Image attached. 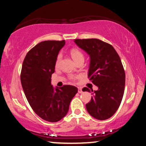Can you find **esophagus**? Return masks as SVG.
<instances>
[{"label": "esophagus", "mask_w": 146, "mask_h": 146, "mask_svg": "<svg viewBox=\"0 0 146 146\" xmlns=\"http://www.w3.org/2000/svg\"><path fill=\"white\" fill-rule=\"evenodd\" d=\"M78 93H83V90L81 87H78Z\"/></svg>", "instance_id": "esophagus-1"}]
</instances>
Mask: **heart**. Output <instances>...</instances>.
<instances>
[{"instance_id":"heart-1","label":"heart","mask_w":146,"mask_h":146,"mask_svg":"<svg viewBox=\"0 0 146 146\" xmlns=\"http://www.w3.org/2000/svg\"><path fill=\"white\" fill-rule=\"evenodd\" d=\"M70 53H71V57L73 58V59L74 60L75 62L77 61L78 59H81V58H84L82 53H81L80 50L77 49V48H72V49L70 50ZM61 54H59L57 56V61H56V65H57L58 64H59V62L60 61V59H61Z\"/></svg>"}]
</instances>
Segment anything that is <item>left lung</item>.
Masks as SVG:
<instances>
[{"label": "left lung", "instance_id": "obj_1", "mask_svg": "<svg viewBox=\"0 0 146 146\" xmlns=\"http://www.w3.org/2000/svg\"><path fill=\"white\" fill-rule=\"evenodd\" d=\"M74 42L89 55L87 75L98 87L86 104L87 111L97 119H109L119 108L125 88V71L119 56L111 44L98 38L75 39ZM82 90L91 92L87 87Z\"/></svg>", "mask_w": 146, "mask_h": 146}]
</instances>
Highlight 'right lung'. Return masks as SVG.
<instances>
[{
	"label": "right lung",
	"instance_id": "1",
	"mask_svg": "<svg viewBox=\"0 0 146 146\" xmlns=\"http://www.w3.org/2000/svg\"><path fill=\"white\" fill-rule=\"evenodd\" d=\"M65 44V40L40 42L27 53L23 63L21 81L25 96L36 115L46 121L63 119L78 91L73 85L51 84L58 54Z\"/></svg>",
	"mask_w": 146,
	"mask_h": 146
}]
</instances>
